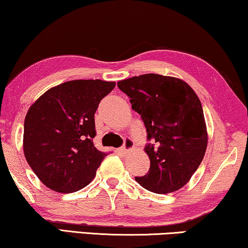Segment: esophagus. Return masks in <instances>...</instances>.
Here are the masks:
<instances>
[{"mask_svg":"<svg viewBox=\"0 0 248 248\" xmlns=\"http://www.w3.org/2000/svg\"><path fill=\"white\" fill-rule=\"evenodd\" d=\"M132 148H134V141H132L131 139H125L123 148H121V152L127 153L129 151H131Z\"/></svg>","mask_w":248,"mask_h":248,"instance_id":"esophagus-1","label":"esophagus"}]
</instances>
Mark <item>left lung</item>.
<instances>
[{
	"mask_svg": "<svg viewBox=\"0 0 248 248\" xmlns=\"http://www.w3.org/2000/svg\"><path fill=\"white\" fill-rule=\"evenodd\" d=\"M140 114L147 139L145 147L151 167L136 181L151 192L165 194L189 182L208 145L207 125L200 100L182 79L144 74L118 82Z\"/></svg>",
	"mask_w": 248,
	"mask_h": 248,
	"instance_id": "obj_1",
	"label": "left lung"
}]
</instances>
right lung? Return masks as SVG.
I'll return each mask as SVG.
<instances>
[{
  "mask_svg": "<svg viewBox=\"0 0 248 248\" xmlns=\"http://www.w3.org/2000/svg\"><path fill=\"white\" fill-rule=\"evenodd\" d=\"M116 82L75 79L45 92L24 119L23 153L50 190L72 193L94 179L107 153L93 144L94 114Z\"/></svg>",
  "mask_w": 248,
  "mask_h": 248,
  "instance_id": "right-lung-1",
  "label": "right lung"
}]
</instances>
